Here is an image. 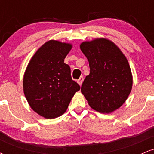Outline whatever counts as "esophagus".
Returning <instances> with one entry per match:
<instances>
[{
  "instance_id": "34e87169",
  "label": "esophagus",
  "mask_w": 154,
  "mask_h": 154,
  "mask_svg": "<svg viewBox=\"0 0 154 154\" xmlns=\"http://www.w3.org/2000/svg\"><path fill=\"white\" fill-rule=\"evenodd\" d=\"M83 80H84V77H79V79H78V80H77V82H78V84L79 85H82Z\"/></svg>"
}]
</instances>
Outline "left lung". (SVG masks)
<instances>
[{
    "label": "left lung",
    "mask_w": 154,
    "mask_h": 154,
    "mask_svg": "<svg viewBox=\"0 0 154 154\" xmlns=\"http://www.w3.org/2000/svg\"><path fill=\"white\" fill-rule=\"evenodd\" d=\"M80 49L91 69L81 92L93 109L103 114L113 112L123 105L132 90V75L128 59L106 38L83 42Z\"/></svg>",
    "instance_id": "8db88e82"
}]
</instances>
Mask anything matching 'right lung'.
I'll use <instances>...</instances> for the list:
<instances>
[{"label": "right lung", "instance_id": "right-lung-1", "mask_svg": "<svg viewBox=\"0 0 154 154\" xmlns=\"http://www.w3.org/2000/svg\"><path fill=\"white\" fill-rule=\"evenodd\" d=\"M72 47L70 43L49 40L36 51L24 72L26 99L33 111L46 119L62 115L80 89L72 80L69 66L64 63Z\"/></svg>", "mask_w": 154, "mask_h": 154}]
</instances>
